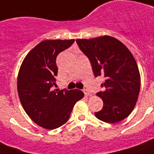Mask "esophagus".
<instances>
[{"label":"esophagus","instance_id":"esophagus-1","mask_svg":"<svg viewBox=\"0 0 154 154\" xmlns=\"http://www.w3.org/2000/svg\"><path fill=\"white\" fill-rule=\"evenodd\" d=\"M83 92H84V94L86 96H91V91H89L88 89H84V90H83Z\"/></svg>","mask_w":154,"mask_h":154}]
</instances>
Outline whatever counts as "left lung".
<instances>
[{
	"mask_svg": "<svg viewBox=\"0 0 154 154\" xmlns=\"http://www.w3.org/2000/svg\"><path fill=\"white\" fill-rule=\"evenodd\" d=\"M76 42L90 60L95 77L105 79L101 85L103 91L97 94L104 105L95 116L110 124L124 120L133 111L140 91V74L133 55L110 36L77 39Z\"/></svg>",
	"mask_w": 154,
	"mask_h": 154,
	"instance_id": "8db88e82",
	"label": "left lung"
}]
</instances>
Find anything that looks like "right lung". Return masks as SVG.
<instances>
[{
  "label": "right lung",
  "mask_w": 154,
  "mask_h": 154,
  "mask_svg": "<svg viewBox=\"0 0 154 154\" xmlns=\"http://www.w3.org/2000/svg\"><path fill=\"white\" fill-rule=\"evenodd\" d=\"M74 42L43 41L29 52L20 67L17 79L20 102L30 119L45 129L53 130L65 124L75 104L84 96L79 90L53 89L57 87V57Z\"/></svg>",
  "instance_id": "1"
}]
</instances>
